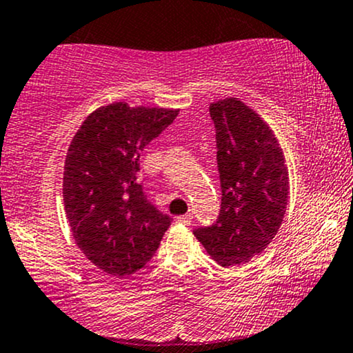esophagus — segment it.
<instances>
[{"mask_svg":"<svg viewBox=\"0 0 353 353\" xmlns=\"http://www.w3.org/2000/svg\"><path fill=\"white\" fill-rule=\"evenodd\" d=\"M192 220H193L192 213H187V215H181V216H178V219H176L178 223H183V225H190V223H192Z\"/></svg>","mask_w":353,"mask_h":353,"instance_id":"1","label":"esophagus"}]
</instances>
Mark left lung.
Wrapping results in <instances>:
<instances>
[{"label": "left lung", "instance_id": "8db88e82", "mask_svg": "<svg viewBox=\"0 0 353 353\" xmlns=\"http://www.w3.org/2000/svg\"><path fill=\"white\" fill-rule=\"evenodd\" d=\"M215 125L221 207L212 227L195 236L221 267H240L260 255L282 225L288 170L272 128L239 98L210 105Z\"/></svg>", "mask_w": 353, "mask_h": 353}]
</instances>
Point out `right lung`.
<instances>
[{
	"mask_svg": "<svg viewBox=\"0 0 353 353\" xmlns=\"http://www.w3.org/2000/svg\"><path fill=\"white\" fill-rule=\"evenodd\" d=\"M176 114L112 103L88 114L71 140L63 173L66 216L78 248L110 275L143 268L172 223L146 200L138 172L145 146Z\"/></svg>",
	"mask_w": 353,
	"mask_h": 353,
	"instance_id": "add662e5",
	"label": "right lung"
}]
</instances>
